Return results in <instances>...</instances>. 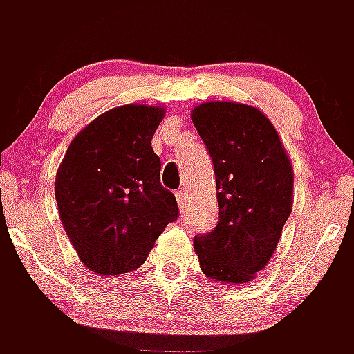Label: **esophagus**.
<instances>
[{
	"label": "esophagus",
	"instance_id": "esophagus-1",
	"mask_svg": "<svg viewBox=\"0 0 354 354\" xmlns=\"http://www.w3.org/2000/svg\"><path fill=\"white\" fill-rule=\"evenodd\" d=\"M175 198H177V204L179 207H184V198H186V189H179V192H175Z\"/></svg>",
	"mask_w": 354,
	"mask_h": 354
}]
</instances>
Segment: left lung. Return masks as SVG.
I'll list each match as a JSON object with an SVG mask.
<instances>
[{"label": "left lung", "mask_w": 354, "mask_h": 354, "mask_svg": "<svg viewBox=\"0 0 354 354\" xmlns=\"http://www.w3.org/2000/svg\"><path fill=\"white\" fill-rule=\"evenodd\" d=\"M214 165L220 216L193 246L202 273L245 283L268 264L292 211L294 171L277 129L239 102H204L192 113Z\"/></svg>", "instance_id": "obj_1"}]
</instances>
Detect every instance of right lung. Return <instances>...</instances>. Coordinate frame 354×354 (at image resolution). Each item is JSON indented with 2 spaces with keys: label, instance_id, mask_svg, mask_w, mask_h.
Wrapping results in <instances>:
<instances>
[{
  "label": "right lung",
  "instance_id": "add662e5",
  "mask_svg": "<svg viewBox=\"0 0 354 354\" xmlns=\"http://www.w3.org/2000/svg\"><path fill=\"white\" fill-rule=\"evenodd\" d=\"M162 117L159 106H118L90 122L65 152L56 204L80 261L93 273L115 277L140 268L179 218L150 143Z\"/></svg>",
  "mask_w": 354,
  "mask_h": 354
}]
</instances>
